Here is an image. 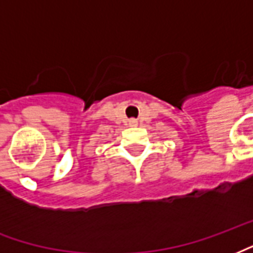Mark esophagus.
Returning a JSON list of instances; mask_svg holds the SVG:
<instances>
[{"label":"esophagus","mask_w":253,"mask_h":253,"mask_svg":"<svg viewBox=\"0 0 253 253\" xmlns=\"http://www.w3.org/2000/svg\"><path fill=\"white\" fill-rule=\"evenodd\" d=\"M136 125H138V121H136V119H130V121H128V126L130 127H134L136 126Z\"/></svg>","instance_id":"1"}]
</instances>
